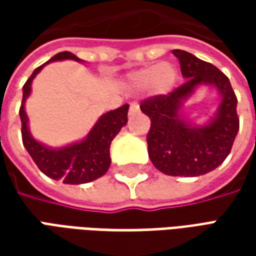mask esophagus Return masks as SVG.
<instances>
[{"instance_id":"esophagus-1","label":"esophagus","mask_w":256,"mask_h":256,"mask_svg":"<svg viewBox=\"0 0 256 256\" xmlns=\"http://www.w3.org/2000/svg\"><path fill=\"white\" fill-rule=\"evenodd\" d=\"M138 111H140L138 102H136V101L132 102V104H130V111H128V114H130V115H134V114H137Z\"/></svg>"}]
</instances>
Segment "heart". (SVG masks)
Returning a JSON list of instances; mask_svg holds the SVG:
<instances>
[{
	"label": "heart",
	"instance_id": "1",
	"mask_svg": "<svg viewBox=\"0 0 256 256\" xmlns=\"http://www.w3.org/2000/svg\"><path fill=\"white\" fill-rule=\"evenodd\" d=\"M178 80V71L170 63H156L128 75V88L136 92L150 89L155 94H167Z\"/></svg>",
	"mask_w": 256,
	"mask_h": 256
}]
</instances>
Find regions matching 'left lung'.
<instances>
[{
  "label": "left lung",
  "instance_id": "8db88e82",
  "mask_svg": "<svg viewBox=\"0 0 256 256\" xmlns=\"http://www.w3.org/2000/svg\"><path fill=\"white\" fill-rule=\"evenodd\" d=\"M172 54L180 60L186 82L140 106L150 119L148 155L166 176L198 177L215 170L230 154L238 132L237 98L229 78L212 64L180 49ZM202 86L214 87L220 102L207 122L196 125L183 115V106Z\"/></svg>",
  "mask_w": 256,
  "mask_h": 256
}]
</instances>
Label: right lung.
Segmentation results:
<instances>
[{
    "instance_id": "1",
    "label": "right lung",
    "mask_w": 256,
    "mask_h": 256,
    "mask_svg": "<svg viewBox=\"0 0 256 256\" xmlns=\"http://www.w3.org/2000/svg\"><path fill=\"white\" fill-rule=\"evenodd\" d=\"M62 60L84 63V60L76 58L71 52H60L48 60L46 63L42 64L41 67L36 68L23 86V100L19 112L22 120V138L27 152L45 176L52 180H63L64 184L79 185L92 182L108 172L111 166V141L128 123V104L101 115L88 136L80 141H75L72 144L58 148L40 142L32 137L28 128V116L26 114L24 106L26 100L30 97L32 79L36 78V74L46 64Z\"/></svg>"
}]
</instances>
